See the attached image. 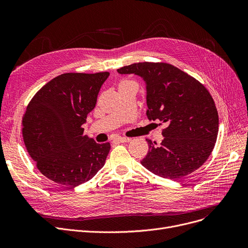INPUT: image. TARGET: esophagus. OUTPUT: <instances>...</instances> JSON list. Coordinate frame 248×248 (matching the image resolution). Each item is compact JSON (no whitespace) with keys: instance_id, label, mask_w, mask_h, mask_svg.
<instances>
[{"instance_id":"esophagus-1","label":"esophagus","mask_w":248,"mask_h":248,"mask_svg":"<svg viewBox=\"0 0 248 248\" xmlns=\"http://www.w3.org/2000/svg\"><path fill=\"white\" fill-rule=\"evenodd\" d=\"M115 140L119 141V142H128V141H131V139L124 138V137H119V138L115 139Z\"/></svg>"}]
</instances>
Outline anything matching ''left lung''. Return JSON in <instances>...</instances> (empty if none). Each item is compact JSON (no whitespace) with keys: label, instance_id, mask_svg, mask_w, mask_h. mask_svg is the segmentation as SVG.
I'll use <instances>...</instances> for the list:
<instances>
[{"label":"left lung","instance_id":"8db88e82","mask_svg":"<svg viewBox=\"0 0 248 248\" xmlns=\"http://www.w3.org/2000/svg\"><path fill=\"white\" fill-rule=\"evenodd\" d=\"M117 72L144 80L148 119L167 125L160 146L147 140L149 152L140 164L172 180L196 171L209 158L218 135V112L209 91L168 63H134Z\"/></svg>","mask_w":248,"mask_h":248}]
</instances>
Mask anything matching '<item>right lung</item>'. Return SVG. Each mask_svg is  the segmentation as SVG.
Masks as SVG:
<instances>
[{"label":"right lung","instance_id":"obj_1","mask_svg":"<svg viewBox=\"0 0 248 248\" xmlns=\"http://www.w3.org/2000/svg\"><path fill=\"white\" fill-rule=\"evenodd\" d=\"M108 72L64 73L34 95L23 117V138L38 170L55 183L76 187L104 166L109 142L83 136L87 114Z\"/></svg>","mask_w":248,"mask_h":248}]
</instances>
